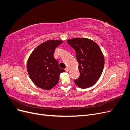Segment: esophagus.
I'll return each instance as SVG.
<instances>
[{
  "mask_svg": "<svg viewBox=\"0 0 130 130\" xmlns=\"http://www.w3.org/2000/svg\"><path fill=\"white\" fill-rule=\"evenodd\" d=\"M65 70H66V72H68V68H66L65 69Z\"/></svg>",
  "mask_w": 130,
  "mask_h": 130,
  "instance_id": "esophagus-1",
  "label": "esophagus"
}]
</instances>
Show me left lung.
<instances>
[{
	"label": "left lung",
	"mask_w": 130,
	"mask_h": 130,
	"mask_svg": "<svg viewBox=\"0 0 130 130\" xmlns=\"http://www.w3.org/2000/svg\"><path fill=\"white\" fill-rule=\"evenodd\" d=\"M76 52L80 75L74 80L80 88H87L95 85L99 79L104 67L105 60L99 46L87 38H74L67 41Z\"/></svg>",
	"instance_id": "1"
}]
</instances>
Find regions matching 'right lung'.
<instances>
[{
    "label": "right lung",
    "instance_id": "add662e5",
    "mask_svg": "<svg viewBox=\"0 0 130 130\" xmlns=\"http://www.w3.org/2000/svg\"><path fill=\"white\" fill-rule=\"evenodd\" d=\"M63 42L50 40L42 43L30 54L27 61V73L33 83L38 87L50 90L59 81L61 73L65 70L59 67L54 57L55 50Z\"/></svg>",
    "mask_w": 130,
    "mask_h": 130
}]
</instances>
